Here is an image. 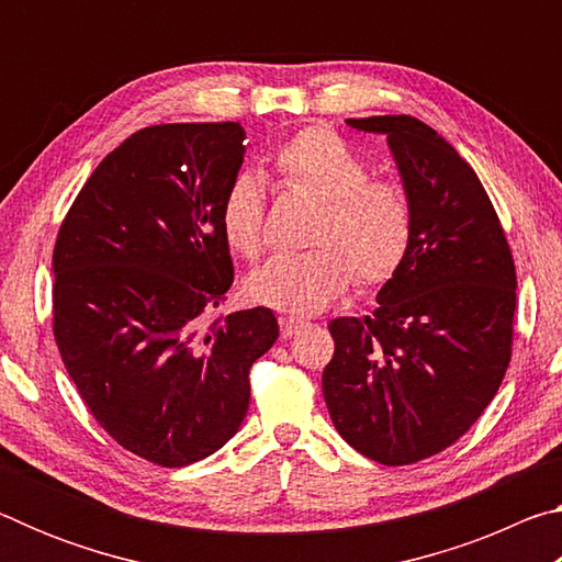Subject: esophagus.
I'll use <instances>...</instances> for the list:
<instances>
[{
	"label": "esophagus",
	"mask_w": 562,
	"mask_h": 562,
	"mask_svg": "<svg viewBox=\"0 0 562 562\" xmlns=\"http://www.w3.org/2000/svg\"><path fill=\"white\" fill-rule=\"evenodd\" d=\"M304 327H307V322H304V319L280 317V329H282V337H284V339L292 337V335H297V331H302Z\"/></svg>",
	"instance_id": "1"
}]
</instances>
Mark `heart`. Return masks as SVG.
I'll list each match as a JSON object with an SVG mask.
<instances>
[{"label":"heart","mask_w":562,"mask_h":562,"mask_svg":"<svg viewBox=\"0 0 562 562\" xmlns=\"http://www.w3.org/2000/svg\"><path fill=\"white\" fill-rule=\"evenodd\" d=\"M274 173L288 188L319 201L304 252L278 255L247 280L255 302L288 315H315L335 302L351 280L376 288L406 260L414 207L406 190L372 176V166L335 131L312 126L274 154ZM221 225L227 245L245 260L265 250V188L245 173L225 193Z\"/></svg>","instance_id":"1"}]
</instances>
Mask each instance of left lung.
I'll list each match as a JSON object with an SVG mask.
<instances>
[{
  "mask_svg": "<svg viewBox=\"0 0 562 562\" xmlns=\"http://www.w3.org/2000/svg\"><path fill=\"white\" fill-rule=\"evenodd\" d=\"M382 133L414 207L406 260L372 317L329 322L322 392L351 449L384 465L441 453L471 429L510 364L516 265L479 176L414 116L347 119Z\"/></svg>",
  "mask_w": 562,
  "mask_h": 562,
  "instance_id": "obj_1",
  "label": "left lung"
}]
</instances>
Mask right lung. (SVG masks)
<instances>
[{
	"instance_id": "right-lung-1",
	"label": "right lung",
	"mask_w": 562,
	"mask_h": 562,
	"mask_svg": "<svg viewBox=\"0 0 562 562\" xmlns=\"http://www.w3.org/2000/svg\"><path fill=\"white\" fill-rule=\"evenodd\" d=\"M240 123L133 133L83 183L54 245V339L113 441L166 469L240 429L250 367L280 335L272 310L215 315L233 284L225 193Z\"/></svg>"
}]
</instances>
